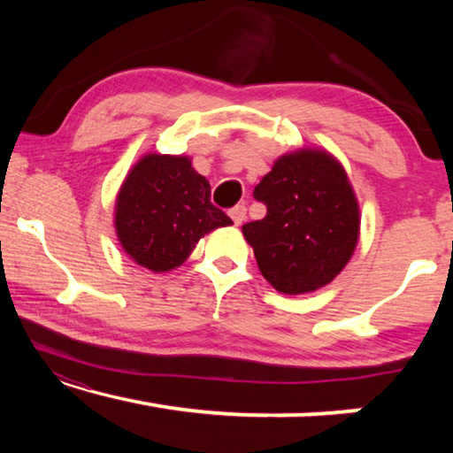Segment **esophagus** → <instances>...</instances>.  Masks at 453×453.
<instances>
[{"mask_svg": "<svg viewBox=\"0 0 453 453\" xmlns=\"http://www.w3.org/2000/svg\"><path fill=\"white\" fill-rule=\"evenodd\" d=\"M245 213H248V210H245V205H235V208L229 210V218H232V221L235 226H242L243 219H245Z\"/></svg>", "mask_w": 453, "mask_h": 453, "instance_id": "obj_1", "label": "esophagus"}]
</instances>
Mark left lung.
<instances>
[{
	"label": "left lung",
	"instance_id": "8db88e82",
	"mask_svg": "<svg viewBox=\"0 0 453 453\" xmlns=\"http://www.w3.org/2000/svg\"><path fill=\"white\" fill-rule=\"evenodd\" d=\"M254 197L267 213L245 224L242 234L272 288L288 296L311 294L342 273L357 248L362 216L334 153L321 148L283 153Z\"/></svg>",
	"mask_w": 453,
	"mask_h": 453
}]
</instances>
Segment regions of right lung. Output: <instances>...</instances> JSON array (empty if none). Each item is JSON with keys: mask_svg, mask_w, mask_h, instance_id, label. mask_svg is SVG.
I'll return each instance as SVG.
<instances>
[{"mask_svg": "<svg viewBox=\"0 0 453 453\" xmlns=\"http://www.w3.org/2000/svg\"><path fill=\"white\" fill-rule=\"evenodd\" d=\"M232 224L211 205L210 181L189 156L145 153L127 172L113 208L121 250L153 273L180 267L203 235Z\"/></svg>", "mask_w": 453, "mask_h": 453, "instance_id": "right-lung-1", "label": "right lung"}]
</instances>
